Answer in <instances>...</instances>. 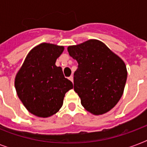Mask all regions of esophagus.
<instances>
[{
    "mask_svg": "<svg viewBox=\"0 0 147 147\" xmlns=\"http://www.w3.org/2000/svg\"><path fill=\"white\" fill-rule=\"evenodd\" d=\"M69 79L71 81V82H73V77H72V76H70V77L69 78Z\"/></svg>",
    "mask_w": 147,
    "mask_h": 147,
    "instance_id": "obj_1",
    "label": "esophagus"
}]
</instances>
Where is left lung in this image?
I'll return each instance as SVG.
<instances>
[{
    "label": "left lung",
    "instance_id": "left-lung-1",
    "mask_svg": "<svg viewBox=\"0 0 147 147\" xmlns=\"http://www.w3.org/2000/svg\"><path fill=\"white\" fill-rule=\"evenodd\" d=\"M67 49L78 63L74 90L82 105L94 115L110 111L123 95L127 78L124 62L98 40L69 46Z\"/></svg>",
    "mask_w": 147,
    "mask_h": 147
}]
</instances>
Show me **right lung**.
Here are the masks:
<instances>
[{
    "label": "right lung",
    "mask_w": 147,
    "mask_h": 147,
    "mask_svg": "<svg viewBox=\"0 0 147 147\" xmlns=\"http://www.w3.org/2000/svg\"><path fill=\"white\" fill-rule=\"evenodd\" d=\"M64 47L42 42L31 49L15 76L18 98L31 114L49 117L63 105L65 94L73 88L55 62Z\"/></svg>",
    "instance_id": "add662e5"
}]
</instances>
